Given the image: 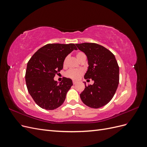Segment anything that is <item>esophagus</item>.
Wrapping results in <instances>:
<instances>
[{
	"label": "esophagus",
	"mask_w": 147,
	"mask_h": 147,
	"mask_svg": "<svg viewBox=\"0 0 147 147\" xmlns=\"http://www.w3.org/2000/svg\"><path fill=\"white\" fill-rule=\"evenodd\" d=\"M77 82L76 81H73V84H77Z\"/></svg>",
	"instance_id": "esophagus-1"
}]
</instances>
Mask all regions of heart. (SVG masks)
<instances>
[{
  "instance_id": "b5f03b06",
  "label": "heart",
  "mask_w": 147,
  "mask_h": 147,
  "mask_svg": "<svg viewBox=\"0 0 147 147\" xmlns=\"http://www.w3.org/2000/svg\"><path fill=\"white\" fill-rule=\"evenodd\" d=\"M85 56V55L84 54L83 52L79 51L76 53V57L80 61L83 57ZM68 59V56H67L63 62V65L65 66L67 64V61ZM83 74V71L80 69H70L67 72H66L65 75L67 77L72 78L73 80H78L80 77L81 75Z\"/></svg>"
}]
</instances>
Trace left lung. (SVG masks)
Segmentation results:
<instances>
[{
	"label": "left lung",
	"instance_id": "left-lung-1",
	"mask_svg": "<svg viewBox=\"0 0 147 147\" xmlns=\"http://www.w3.org/2000/svg\"><path fill=\"white\" fill-rule=\"evenodd\" d=\"M85 53L88 68L84 79L94 83L86 85L80 94L83 103L91 108L98 109L107 104L115 94L119 83V66L113 53L103 46L94 43L75 44Z\"/></svg>",
	"mask_w": 147,
	"mask_h": 147
}]
</instances>
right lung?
I'll return each instance as SVG.
<instances>
[{"instance_id": "right-lung-1", "label": "right lung", "mask_w": 147, "mask_h": 147, "mask_svg": "<svg viewBox=\"0 0 147 147\" xmlns=\"http://www.w3.org/2000/svg\"><path fill=\"white\" fill-rule=\"evenodd\" d=\"M77 48L74 43H50L35 52L31 57L26 71L28 92L39 107L54 110L63 104L67 92L73 85L72 80L64 77L58 83L55 75L63 69L66 56Z\"/></svg>"}]
</instances>
